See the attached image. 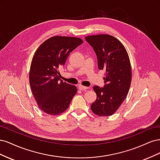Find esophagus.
I'll return each instance as SVG.
<instances>
[{"label": "esophagus", "instance_id": "34e87169", "mask_svg": "<svg viewBox=\"0 0 160 160\" xmlns=\"http://www.w3.org/2000/svg\"><path fill=\"white\" fill-rule=\"evenodd\" d=\"M79 89L81 91H85L87 89H88L89 88H88V87H85V86H83V85H79Z\"/></svg>", "mask_w": 160, "mask_h": 160}]
</instances>
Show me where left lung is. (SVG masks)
<instances>
[{"label": "left lung", "mask_w": 160, "mask_h": 160, "mask_svg": "<svg viewBox=\"0 0 160 160\" xmlns=\"http://www.w3.org/2000/svg\"><path fill=\"white\" fill-rule=\"evenodd\" d=\"M85 38L95 52L99 69L105 71L103 88L93 87L97 99L91 108L99 116H109L123 102L130 88L132 68L128 52L113 36L98 35Z\"/></svg>", "instance_id": "1"}]
</instances>
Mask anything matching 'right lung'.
I'll return each mask as SVG.
<instances>
[{
    "label": "right lung",
    "instance_id": "right-lung-1",
    "mask_svg": "<svg viewBox=\"0 0 160 160\" xmlns=\"http://www.w3.org/2000/svg\"><path fill=\"white\" fill-rule=\"evenodd\" d=\"M82 43L79 38L52 37L38 47L32 57L31 88L38 107L47 114L63 113L77 93L75 85L60 79L59 68L65 65L70 52Z\"/></svg>",
    "mask_w": 160,
    "mask_h": 160
}]
</instances>
